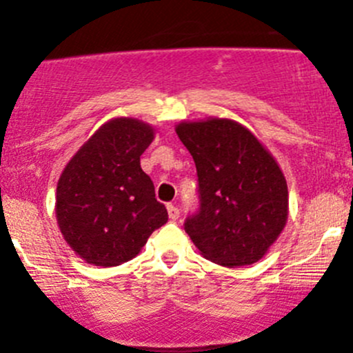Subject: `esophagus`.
Instances as JSON below:
<instances>
[{"label": "esophagus", "instance_id": "obj_1", "mask_svg": "<svg viewBox=\"0 0 353 353\" xmlns=\"http://www.w3.org/2000/svg\"><path fill=\"white\" fill-rule=\"evenodd\" d=\"M166 208H168L170 221H178V217H180V210H178V207L173 205V203H168Z\"/></svg>", "mask_w": 353, "mask_h": 353}]
</instances>
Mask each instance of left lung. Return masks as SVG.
<instances>
[{
  "label": "left lung",
  "mask_w": 353,
  "mask_h": 353,
  "mask_svg": "<svg viewBox=\"0 0 353 353\" xmlns=\"http://www.w3.org/2000/svg\"><path fill=\"white\" fill-rule=\"evenodd\" d=\"M199 176L200 207L185 230L200 254L225 268L254 264L288 221L281 168L248 128L208 117L176 126Z\"/></svg>",
  "instance_id": "1"
}]
</instances>
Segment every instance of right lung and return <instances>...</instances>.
I'll use <instances>...</instances> for the list:
<instances>
[{
  "instance_id": "1",
  "label": "right lung",
  "mask_w": 353,
  "mask_h": 353,
  "mask_svg": "<svg viewBox=\"0 0 353 353\" xmlns=\"http://www.w3.org/2000/svg\"><path fill=\"white\" fill-rule=\"evenodd\" d=\"M154 139L150 124L116 117L94 132L57 183L55 215L72 251L89 264L119 266L168 221L139 157Z\"/></svg>"
}]
</instances>
